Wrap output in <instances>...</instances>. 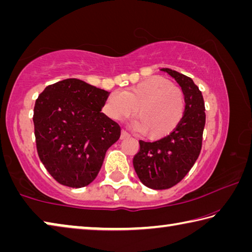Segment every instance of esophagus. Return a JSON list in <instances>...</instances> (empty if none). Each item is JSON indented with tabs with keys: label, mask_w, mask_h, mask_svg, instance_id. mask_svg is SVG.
I'll return each mask as SVG.
<instances>
[{
	"label": "esophagus",
	"mask_w": 252,
	"mask_h": 252,
	"mask_svg": "<svg viewBox=\"0 0 252 252\" xmlns=\"http://www.w3.org/2000/svg\"><path fill=\"white\" fill-rule=\"evenodd\" d=\"M129 136H130V134L127 133L126 130L121 131V139H126V138H129Z\"/></svg>",
	"instance_id": "34e87169"
}]
</instances>
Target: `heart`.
Here are the masks:
<instances>
[{
  "mask_svg": "<svg viewBox=\"0 0 252 252\" xmlns=\"http://www.w3.org/2000/svg\"><path fill=\"white\" fill-rule=\"evenodd\" d=\"M104 110L113 120L122 121L136 112L134 126L151 139L170 133L185 112V96L168 80L153 76L127 89L114 91L105 101Z\"/></svg>",
  "mask_w": 252,
  "mask_h": 252,
  "instance_id": "obj_1",
  "label": "heart"
}]
</instances>
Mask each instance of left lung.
<instances>
[{"label": "left lung", "instance_id": "1", "mask_svg": "<svg viewBox=\"0 0 252 252\" xmlns=\"http://www.w3.org/2000/svg\"><path fill=\"white\" fill-rule=\"evenodd\" d=\"M167 72L181 87L186 108L183 117L171 133L155 142L140 140V150L133 167L144 186L155 190L169 189L180 182L197 161L202 147L206 125L204 101L192 79L171 69Z\"/></svg>", "mask_w": 252, "mask_h": 252}]
</instances>
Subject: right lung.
Returning <instances> with one entry per match:
<instances>
[{
    "label": "right lung",
    "instance_id": "right-lung-1",
    "mask_svg": "<svg viewBox=\"0 0 252 252\" xmlns=\"http://www.w3.org/2000/svg\"><path fill=\"white\" fill-rule=\"evenodd\" d=\"M109 94L82 80L66 79L46 87L36 99L33 123L37 155L61 185H90L106 150L120 138V126L101 112Z\"/></svg>",
    "mask_w": 252,
    "mask_h": 252
}]
</instances>
